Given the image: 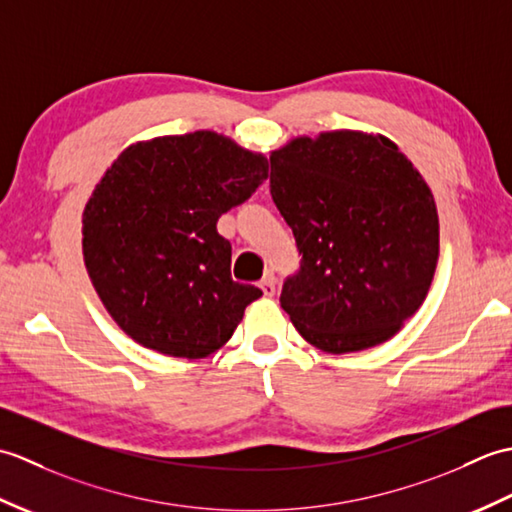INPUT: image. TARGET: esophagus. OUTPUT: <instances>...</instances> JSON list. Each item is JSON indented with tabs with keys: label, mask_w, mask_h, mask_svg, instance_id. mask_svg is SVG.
<instances>
[{
	"label": "esophagus",
	"mask_w": 512,
	"mask_h": 512,
	"mask_svg": "<svg viewBox=\"0 0 512 512\" xmlns=\"http://www.w3.org/2000/svg\"><path fill=\"white\" fill-rule=\"evenodd\" d=\"M259 288H262V292L266 297H273L275 290H277V279L273 273H266V277L262 279V284H259Z\"/></svg>",
	"instance_id": "obj_1"
}]
</instances>
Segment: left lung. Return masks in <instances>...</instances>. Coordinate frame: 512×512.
<instances>
[{"label": "left lung", "instance_id": "left-lung-1", "mask_svg": "<svg viewBox=\"0 0 512 512\" xmlns=\"http://www.w3.org/2000/svg\"><path fill=\"white\" fill-rule=\"evenodd\" d=\"M270 195L301 255L279 301L308 343L361 352L422 306L438 264V211L391 140L295 138L270 154Z\"/></svg>", "mask_w": 512, "mask_h": 512}]
</instances>
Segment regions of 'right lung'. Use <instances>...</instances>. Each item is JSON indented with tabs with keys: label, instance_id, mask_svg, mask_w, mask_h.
<instances>
[{
	"label": "right lung",
	"instance_id": "1",
	"mask_svg": "<svg viewBox=\"0 0 512 512\" xmlns=\"http://www.w3.org/2000/svg\"><path fill=\"white\" fill-rule=\"evenodd\" d=\"M266 178L264 156L215 132L132 145L105 171L83 211V259L136 343L204 358L231 339L262 290L233 281L217 220Z\"/></svg>",
	"mask_w": 512,
	"mask_h": 512
}]
</instances>
